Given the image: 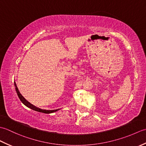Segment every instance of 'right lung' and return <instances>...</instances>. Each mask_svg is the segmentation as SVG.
<instances>
[{"instance_id": "add662e5", "label": "right lung", "mask_w": 146, "mask_h": 146, "mask_svg": "<svg viewBox=\"0 0 146 146\" xmlns=\"http://www.w3.org/2000/svg\"><path fill=\"white\" fill-rule=\"evenodd\" d=\"M15 85V91H16L17 92V96L19 98L20 100L23 102V103L26 105V106H27V107H29L30 108H31V109L34 110H36V111H39V112H42V113H52V112H54V111H56L57 110H58L59 109H57V110H42V109H40V108H37L35 106H33V105H31V104H29L28 102H27L25 99H24L23 98V96H22L21 94L19 92L18 89L17 88V86L16 85H15V83L14 84Z\"/></svg>"}]
</instances>
